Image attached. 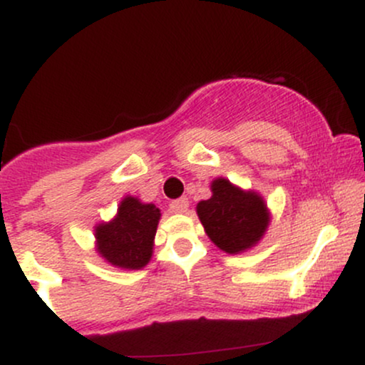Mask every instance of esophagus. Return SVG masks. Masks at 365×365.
I'll return each mask as SVG.
<instances>
[{
	"label": "esophagus",
	"instance_id": "esophagus-1",
	"mask_svg": "<svg viewBox=\"0 0 365 365\" xmlns=\"http://www.w3.org/2000/svg\"><path fill=\"white\" fill-rule=\"evenodd\" d=\"M170 207H171V211L177 212V215H183V212H187V209H188V199L187 197H180V199L171 202Z\"/></svg>",
	"mask_w": 365,
	"mask_h": 365
}]
</instances>
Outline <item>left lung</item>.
I'll list each match as a JSON object with an SVG mask.
<instances>
[{"label": "left lung", "mask_w": 365, "mask_h": 365, "mask_svg": "<svg viewBox=\"0 0 365 365\" xmlns=\"http://www.w3.org/2000/svg\"><path fill=\"white\" fill-rule=\"evenodd\" d=\"M212 195L197 204L204 232L217 249L242 254L261 242L271 223V212L259 192L244 190L228 178L211 182Z\"/></svg>", "instance_id": "1"}]
</instances>
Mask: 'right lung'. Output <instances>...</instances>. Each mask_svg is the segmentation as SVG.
Segmentation results:
<instances>
[{"label":"right lung","instance_id":"1","mask_svg":"<svg viewBox=\"0 0 365 365\" xmlns=\"http://www.w3.org/2000/svg\"><path fill=\"white\" fill-rule=\"evenodd\" d=\"M159 220L161 209L156 204L123 197L115 217L94 226L96 252L120 269H142L153 257Z\"/></svg>","mask_w":365,"mask_h":365}]
</instances>
